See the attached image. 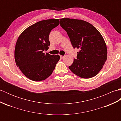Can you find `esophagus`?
I'll return each mask as SVG.
<instances>
[{
    "label": "esophagus",
    "mask_w": 121,
    "mask_h": 121,
    "mask_svg": "<svg viewBox=\"0 0 121 121\" xmlns=\"http://www.w3.org/2000/svg\"><path fill=\"white\" fill-rule=\"evenodd\" d=\"M64 58H65V56H60V58L61 59H63Z\"/></svg>",
    "instance_id": "34e87169"
}]
</instances>
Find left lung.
Listing matches in <instances>:
<instances>
[{
    "label": "left lung",
    "mask_w": 121,
    "mask_h": 121,
    "mask_svg": "<svg viewBox=\"0 0 121 121\" xmlns=\"http://www.w3.org/2000/svg\"><path fill=\"white\" fill-rule=\"evenodd\" d=\"M60 21L73 47L79 49L69 69L83 78L96 76L107 59V46L102 35L93 25L83 20L63 18Z\"/></svg>",
    "instance_id": "obj_1"
}]
</instances>
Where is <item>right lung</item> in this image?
<instances>
[{"mask_svg":"<svg viewBox=\"0 0 121 121\" xmlns=\"http://www.w3.org/2000/svg\"><path fill=\"white\" fill-rule=\"evenodd\" d=\"M59 22L55 19L39 21L27 27L18 38L14 51L15 63L30 80L41 81L48 78L60 58L59 55L43 53L50 44L51 30Z\"/></svg>","mask_w":121,"mask_h":121,"instance_id":"right-lung-1","label":"right lung"}]
</instances>
